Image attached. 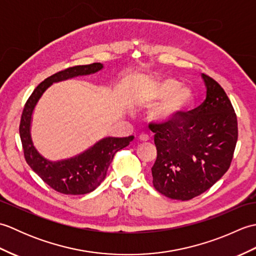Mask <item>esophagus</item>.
Returning <instances> with one entry per match:
<instances>
[{
    "label": "esophagus",
    "instance_id": "1",
    "mask_svg": "<svg viewBox=\"0 0 256 256\" xmlns=\"http://www.w3.org/2000/svg\"><path fill=\"white\" fill-rule=\"evenodd\" d=\"M138 140H140V142H142V143H145V142H148V136H146V135L142 134V135H140V136L138 138Z\"/></svg>",
    "mask_w": 256,
    "mask_h": 256
}]
</instances>
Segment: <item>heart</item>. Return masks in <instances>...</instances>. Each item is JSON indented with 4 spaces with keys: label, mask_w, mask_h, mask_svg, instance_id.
Segmentation results:
<instances>
[{
    "label": "heart",
    "mask_w": 256,
    "mask_h": 256,
    "mask_svg": "<svg viewBox=\"0 0 256 256\" xmlns=\"http://www.w3.org/2000/svg\"><path fill=\"white\" fill-rule=\"evenodd\" d=\"M182 82L175 78L156 79L148 86L140 96L144 106L150 108L152 121L157 124L170 125L178 121L194 104V94L188 88H182Z\"/></svg>",
    "instance_id": "obj_1"
}]
</instances>
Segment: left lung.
Returning a JSON list of instances; mask_svg holds the SVG:
<instances>
[{
  "instance_id": "left-lung-1",
  "label": "left lung",
  "mask_w": 256,
  "mask_h": 256,
  "mask_svg": "<svg viewBox=\"0 0 256 256\" xmlns=\"http://www.w3.org/2000/svg\"><path fill=\"white\" fill-rule=\"evenodd\" d=\"M206 100L180 124L156 125L157 158L152 167L154 187L175 200L204 192L229 170L238 140V121L224 90L201 74Z\"/></svg>"
}]
</instances>
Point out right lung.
I'll return each mask as SVG.
<instances>
[{
    "instance_id": "1",
    "label": "right lung",
    "mask_w": 256,
    "mask_h": 256,
    "mask_svg": "<svg viewBox=\"0 0 256 256\" xmlns=\"http://www.w3.org/2000/svg\"><path fill=\"white\" fill-rule=\"evenodd\" d=\"M104 68L103 64L94 62L68 68L50 76L38 84L27 100L20 125V135L27 164L48 186L64 194H84L94 192L106 178L114 154L132 142L134 136L101 138L89 148L70 158L50 160L36 150L32 140V114L45 91L52 84L81 76L94 74Z\"/></svg>"
}]
</instances>
